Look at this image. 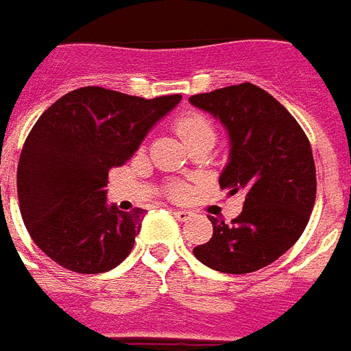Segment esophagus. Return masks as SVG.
Segmentation results:
<instances>
[{"mask_svg":"<svg viewBox=\"0 0 351 351\" xmlns=\"http://www.w3.org/2000/svg\"><path fill=\"white\" fill-rule=\"evenodd\" d=\"M171 215L176 217L178 221H181V223H185V221H189L191 217H193V211L189 210H171Z\"/></svg>","mask_w":351,"mask_h":351,"instance_id":"obj_1","label":"esophagus"}]
</instances>
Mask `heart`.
<instances>
[{"label":"heart","mask_w":351,"mask_h":351,"mask_svg":"<svg viewBox=\"0 0 351 351\" xmlns=\"http://www.w3.org/2000/svg\"><path fill=\"white\" fill-rule=\"evenodd\" d=\"M176 130L181 136V140L185 143H193V141L200 140V138H213L215 136V130H213V124L206 115L202 113H185L181 115L178 121H176ZM171 198H183L187 189L183 185H171L168 189Z\"/></svg>","instance_id":"obj_1"}]
</instances>
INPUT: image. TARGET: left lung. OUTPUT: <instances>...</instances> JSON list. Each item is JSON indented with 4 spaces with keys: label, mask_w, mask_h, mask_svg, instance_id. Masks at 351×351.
<instances>
[{
    "label": "left lung",
    "mask_w": 351,
    "mask_h": 351,
    "mask_svg": "<svg viewBox=\"0 0 351 351\" xmlns=\"http://www.w3.org/2000/svg\"><path fill=\"white\" fill-rule=\"evenodd\" d=\"M230 136V160L219 178L228 195L243 193L230 223L208 215L210 242L193 253L225 274H250L282 257L304 232L315 202V164L306 134L274 96L251 83L191 96Z\"/></svg>",
    "instance_id": "1"
}]
</instances>
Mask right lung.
Wrapping results in <instances>:
<instances>
[{
    "label": "right lung",
    "mask_w": 351,
    "mask_h": 351,
    "mask_svg": "<svg viewBox=\"0 0 351 351\" xmlns=\"http://www.w3.org/2000/svg\"><path fill=\"white\" fill-rule=\"evenodd\" d=\"M180 100L83 86L37 119L22 147L16 191L22 221L45 255L79 274L108 272L128 257L145 210L109 208L108 173L130 160Z\"/></svg>",
    "instance_id": "right-lung-1"
}]
</instances>
